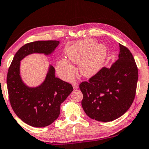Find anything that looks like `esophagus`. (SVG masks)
Here are the masks:
<instances>
[{
  "label": "esophagus",
  "instance_id": "obj_1",
  "mask_svg": "<svg viewBox=\"0 0 149 149\" xmlns=\"http://www.w3.org/2000/svg\"><path fill=\"white\" fill-rule=\"evenodd\" d=\"M72 86H73V88H74V90H77L79 88V84H78V82H74L72 83Z\"/></svg>",
  "mask_w": 149,
  "mask_h": 149
}]
</instances>
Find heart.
Returning a JSON list of instances; mask_svg holds the SVG:
<instances>
[{"label": "heart", "mask_w": 149, "mask_h": 149, "mask_svg": "<svg viewBox=\"0 0 149 149\" xmlns=\"http://www.w3.org/2000/svg\"><path fill=\"white\" fill-rule=\"evenodd\" d=\"M65 54L70 61L79 64V70L82 75L91 77L103 66L107 56V49L103 44H95L93 39H85L68 47ZM57 69L59 74L67 80L72 79L76 72L74 67L65 59L59 60Z\"/></svg>", "instance_id": "heart-1"}]
</instances>
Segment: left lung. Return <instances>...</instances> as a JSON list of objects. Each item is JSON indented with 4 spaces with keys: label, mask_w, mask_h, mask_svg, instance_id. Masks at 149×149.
Segmentation results:
<instances>
[{
    "label": "left lung",
    "mask_w": 149,
    "mask_h": 149,
    "mask_svg": "<svg viewBox=\"0 0 149 149\" xmlns=\"http://www.w3.org/2000/svg\"><path fill=\"white\" fill-rule=\"evenodd\" d=\"M120 49L118 59L110 69L101 68L79 85L82 108L95 120L113 121L123 115L134 102L138 69L130 49L120 44Z\"/></svg>",
    "instance_id": "1"
}]
</instances>
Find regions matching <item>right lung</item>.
Here are the masks:
<instances>
[{
    "label": "right lung",
    "instance_id": "1",
    "mask_svg": "<svg viewBox=\"0 0 149 149\" xmlns=\"http://www.w3.org/2000/svg\"><path fill=\"white\" fill-rule=\"evenodd\" d=\"M59 43L56 40H39L25 44L15 54L8 69L6 82L10 105L16 115L29 126L42 127L53 123L59 116L60 105L73 88L55 77L52 66L40 86L27 87L19 75L20 61L30 54H51Z\"/></svg>",
    "mask_w": 149,
    "mask_h": 149
}]
</instances>
